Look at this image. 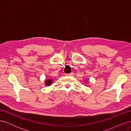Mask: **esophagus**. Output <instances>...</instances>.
I'll return each instance as SVG.
<instances>
[{"mask_svg": "<svg viewBox=\"0 0 131 131\" xmlns=\"http://www.w3.org/2000/svg\"><path fill=\"white\" fill-rule=\"evenodd\" d=\"M73 73H70L69 74H66L67 76H69V77H72V76H73Z\"/></svg>", "mask_w": 131, "mask_h": 131, "instance_id": "obj_1", "label": "esophagus"}]
</instances>
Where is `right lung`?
<instances>
[{"mask_svg":"<svg viewBox=\"0 0 131 131\" xmlns=\"http://www.w3.org/2000/svg\"><path fill=\"white\" fill-rule=\"evenodd\" d=\"M52 82V79H47L45 81V85L47 86H50Z\"/></svg>","mask_w":131,"mask_h":131,"instance_id":"add662e5","label":"right lung"}]
</instances>
